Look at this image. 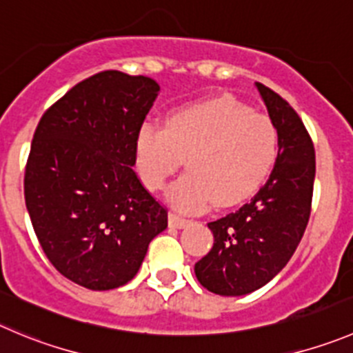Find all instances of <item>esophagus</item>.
Masks as SVG:
<instances>
[{"label": "esophagus", "mask_w": 353, "mask_h": 353, "mask_svg": "<svg viewBox=\"0 0 353 353\" xmlns=\"http://www.w3.org/2000/svg\"><path fill=\"white\" fill-rule=\"evenodd\" d=\"M189 221L190 220H187V218L180 216L176 213L170 214V227H174V229H183L185 225H189Z\"/></svg>", "instance_id": "esophagus-1"}]
</instances>
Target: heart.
I'll use <instances>...</instances> for the list:
<instances>
[{"label":"heart","instance_id":"heart-1","mask_svg":"<svg viewBox=\"0 0 353 353\" xmlns=\"http://www.w3.org/2000/svg\"><path fill=\"white\" fill-rule=\"evenodd\" d=\"M279 133L267 114L232 99H210L180 107L166 124H142L135 164L150 190H161L185 157L187 173L168 189L182 211H203L216 201L234 204L260 187L274 166Z\"/></svg>","mask_w":353,"mask_h":353}]
</instances>
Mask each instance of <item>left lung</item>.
<instances>
[{"label": "left lung", "instance_id": "1", "mask_svg": "<svg viewBox=\"0 0 353 353\" xmlns=\"http://www.w3.org/2000/svg\"><path fill=\"white\" fill-rule=\"evenodd\" d=\"M256 88L279 133V150L256 196L208 223L214 243L194 272L208 291L221 296H243L274 279L296 251L310 218L314 143L303 121L283 97L261 83Z\"/></svg>", "mask_w": 353, "mask_h": 353}]
</instances>
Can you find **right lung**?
<instances>
[{"label":"right lung","instance_id":"obj_1","mask_svg":"<svg viewBox=\"0 0 353 353\" xmlns=\"http://www.w3.org/2000/svg\"><path fill=\"white\" fill-rule=\"evenodd\" d=\"M159 85L103 70L78 83L39 119L23 196L53 267L93 291L133 279L168 210L133 171L135 140Z\"/></svg>","mask_w":353,"mask_h":353}]
</instances>
